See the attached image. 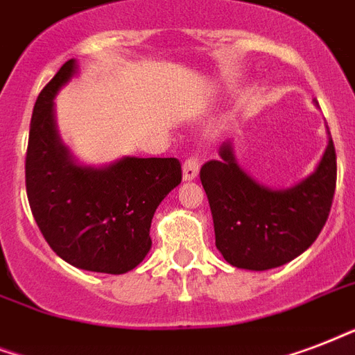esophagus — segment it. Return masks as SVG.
<instances>
[{"label":"esophagus","instance_id":"34e87169","mask_svg":"<svg viewBox=\"0 0 355 355\" xmlns=\"http://www.w3.org/2000/svg\"><path fill=\"white\" fill-rule=\"evenodd\" d=\"M199 167H201V164H199V158H197V156H189V158L184 162V166H182L184 180H193V178L199 175Z\"/></svg>","mask_w":355,"mask_h":355}]
</instances>
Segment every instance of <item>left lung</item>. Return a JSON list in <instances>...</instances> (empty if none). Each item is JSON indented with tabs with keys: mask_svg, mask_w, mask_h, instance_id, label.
I'll use <instances>...</instances> for the list:
<instances>
[{
	"mask_svg": "<svg viewBox=\"0 0 355 355\" xmlns=\"http://www.w3.org/2000/svg\"><path fill=\"white\" fill-rule=\"evenodd\" d=\"M220 156L207 162L199 177L223 259L262 272L302 255L326 225L334 202L337 156L331 137L315 173L288 189H270L248 177L229 143Z\"/></svg>",
	"mask_w": 355,
	"mask_h": 355,
	"instance_id": "left-lung-1",
	"label": "left lung"
}]
</instances>
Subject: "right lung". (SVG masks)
I'll use <instances>...</instances> for the list:
<instances>
[{
  "mask_svg": "<svg viewBox=\"0 0 355 355\" xmlns=\"http://www.w3.org/2000/svg\"><path fill=\"white\" fill-rule=\"evenodd\" d=\"M59 69L35 102L26 153V191L51 250L87 272L126 274L150 250V221L182 180L177 158H123L104 169L76 166L59 141L53 96L74 74Z\"/></svg>",
  "mask_w": 355,
  "mask_h": 355,
  "instance_id": "1",
  "label": "right lung"
}]
</instances>
